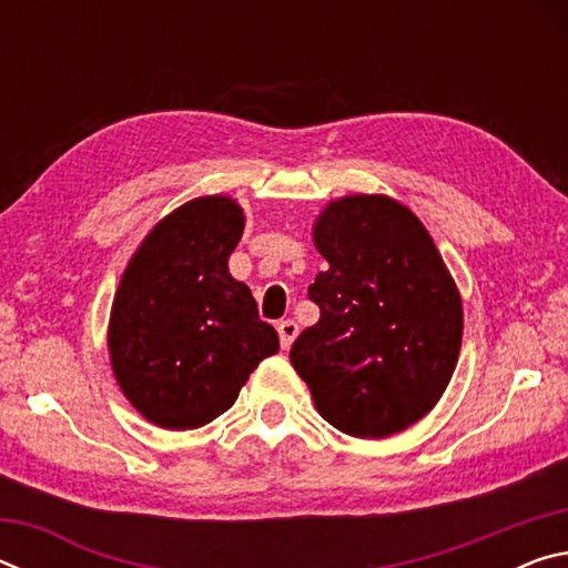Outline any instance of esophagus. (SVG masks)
<instances>
[{
	"mask_svg": "<svg viewBox=\"0 0 568 568\" xmlns=\"http://www.w3.org/2000/svg\"><path fill=\"white\" fill-rule=\"evenodd\" d=\"M277 335H281L283 348H291L293 341L297 338V323L295 321H281V323H277Z\"/></svg>",
	"mask_w": 568,
	"mask_h": 568,
	"instance_id": "obj_1",
	"label": "esophagus"
}]
</instances>
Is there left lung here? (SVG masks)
Returning <instances> with one entry per match:
<instances>
[{
    "label": "left lung",
    "instance_id": "left-lung-1",
    "mask_svg": "<svg viewBox=\"0 0 568 568\" xmlns=\"http://www.w3.org/2000/svg\"><path fill=\"white\" fill-rule=\"evenodd\" d=\"M328 271L307 287L321 321L291 363L321 416L355 438H388L436 406L454 376L464 303L434 237L388 195L331 200L313 223Z\"/></svg>",
    "mask_w": 568,
    "mask_h": 568
}]
</instances>
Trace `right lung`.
Masks as SVG:
<instances>
[{
  "mask_svg": "<svg viewBox=\"0 0 568 568\" xmlns=\"http://www.w3.org/2000/svg\"><path fill=\"white\" fill-rule=\"evenodd\" d=\"M245 213L227 195L180 205L134 250L114 293L110 365L134 410L168 430L200 428L233 406L277 333L227 271Z\"/></svg>",
  "mask_w": 568,
  "mask_h": 568,
  "instance_id": "obj_1",
  "label": "right lung"
}]
</instances>
